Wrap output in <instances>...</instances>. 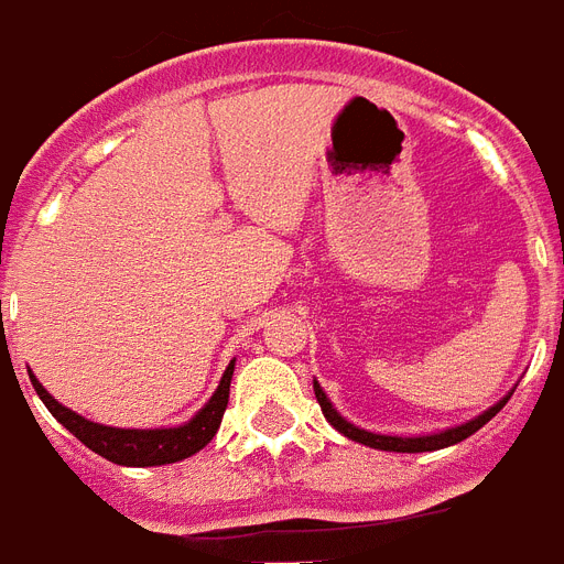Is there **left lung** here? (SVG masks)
<instances>
[{
	"label": "left lung",
	"instance_id": "obj_1",
	"mask_svg": "<svg viewBox=\"0 0 564 564\" xmlns=\"http://www.w3.org/2000/svg\"><path fill=\"white\" fill-rule=\"evenodd\" d=\"M313 389H316V401L318 406H322V412H325V419L334 424L343 436L354 438V442H360V445H369V447H377V451H398V454H421V451H438V447H447V445H456V442H463V438H468L471 433H477V430L486 424V421H491L495 415H498L503 406H507L509 398H503L500 403H495L491 410H486L482 415H477L474 421H468V424H459V427H451L445 430V433H433V436H415V438H401V436H380V433H369V430H360L354 427V424H348V421L339 415V412L330 406V401H327V394L322 392V386L313 383Z\"/></svg>",
	"mask_w": 564,
	"mask_h": 564
}]
</instances>
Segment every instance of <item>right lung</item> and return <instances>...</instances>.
Returning <instances> with one entry per match:
<instances>
[{
    "instance_id": "1",
    "label": "right lung",
    "mask_w": 564,
    "mask_h": 564,
    "mask_svg": "<svg viewBox=\"0 0 564 564\" xmlns=\"http://www.w3.org/2000/svg\"><path fill=\"white\" fill-rule=\"evenodd\" d=\"M230 375H234V362H230L225 375L219 380V389L213 392L198 415L187 421L184 427H170V430H119V427H105V424H93V421L75 415L73 410H66L52 398V394L40 386V380L31 375L34 392L40 394V401L46 403V410L73 433L78 442L96 451L99 456L110 459L117 465H131V468H149V465H170L181 463L193 456L195 451H202L221 424L225 406H228L230 394Z\"/></svg>"
}]
</instances>
